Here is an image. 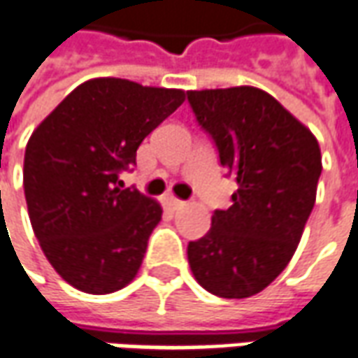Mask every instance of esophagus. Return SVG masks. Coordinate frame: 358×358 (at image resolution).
<instances>
[{
  "label": "esophagus",
  "mask_w": 358,
  "mask_h": 358,
  "mask_svg": "<svg viewBox=\"0 0 358 358\" xmlns=\"http://www.w3.org/2000/svg\"><path fill=\"white\" fill-rule=\"evenodd\" d=\"M169 203L172 205V209H182L186 205V201H182L178 197H169Z\"/></svg>",
  "instance_id": "obj_1"
}]
</instances>
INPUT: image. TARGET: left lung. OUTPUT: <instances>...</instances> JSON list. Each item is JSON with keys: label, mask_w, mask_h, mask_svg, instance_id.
I'll use <instances>...</instances> for the list:
<instances>
[{"label": "left lung", "mask_w": 358, "mask_h": 358, "mask_svg": "<svg viewBox=\"0 0 358 358\" xmlns=\"http://www.w3.org/2000/svg\"><path fill=\"white\" fill-rule=\"evenodd\" d=\"M187 101L238 186L209 232L187 244V262L205 291L248 299L296 252L322 174L318 139L257 87L187 91Z\"/></svg>", "instance_id": "8db88e82"}]
</instances>
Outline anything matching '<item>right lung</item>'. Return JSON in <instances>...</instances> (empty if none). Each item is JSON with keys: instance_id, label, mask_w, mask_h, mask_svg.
<instances>
[{"instance_id": "add662e5", "label": "right lung", "mask_w": 358, "mask_h": 358, "mask_svg": "<svg viewBox=\"0 0 358 358\" xmlns=\"http://www.w3.org/2000/svg\"><path fill=\"white\" fill-rule=\"evenodd\" d=\"M186 99L182 89L89 79L32 131L22 186L32 231L57 275L108 294L134 281L162 217L157 199L124 187L145 137Z\"/></svg>"}]
</instances>
